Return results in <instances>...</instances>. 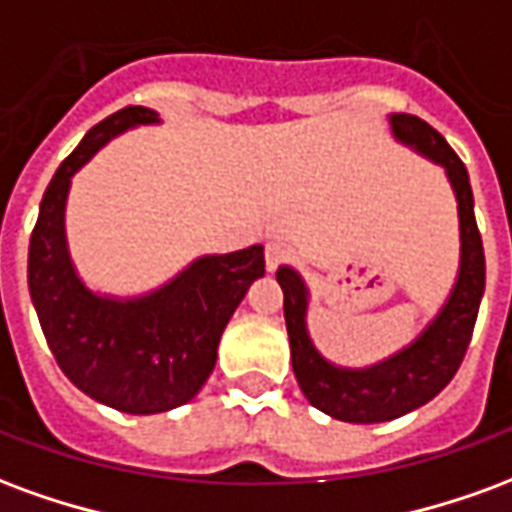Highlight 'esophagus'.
I'll list each match as a JSON object with an SVG mask.
<instances>
[{"label": "esophagus", "instance_id": "1", "mask_svg": "<svg viewBox=\"0 0 512 512\" xmlns=\"http://www.w3.org/2000/svg\"><path fill=\"white\" fill-rule=\"evenodd\" d=\"M290 246L285 241H268L266 244V268L268 271H277L282 263H288L290 260Z\"/></svg>", "mask_w": 512, "mask_h": 512}]
</instances>
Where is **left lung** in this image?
I'll use <instances>...</instances> for the list:
<instances>
[{
	"mask_svg": "<svg viewBox=\"0 0 512 512\" xmlns=\"http://www.w3.org/2000/svg\"><path fill=\"white\" fill-rule=\"evenodd\" d=\"M397 142L441 164L458 200L461 222V266L450 299L417 340L384 362L370 367H337L318 354L307 332V285L290 266H279L277 282L285 293V323L290 359L301 392L323 414L343 422L370 425L403 417L439 395L458 373L485 290L483 238L474 222V197L469 172L447 139L414 115H389Z\"/></svg>",
	"mask_w": 512,
	"mask_h": 512,
	"instance_id": "left-lung-1",
	"label": "left lung"
}]
</instances>
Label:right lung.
<instances>
[{
  "label": "right lung",
  "mask_w": 512,
  "mask_h": 512,
  "mask_svg": "<svg viewBox=\"0 0 512 512\" xmlns=\"http://www.w3.org/2000/svg\"><path fill=\"white\" fill-rule=\"evenodd\" d=\"M153 123V109L126 106L90 128L54 172L29 238V296L57 365L84 395L126 414L189 403L213 373L235 307L266 274L263 246L255 244L197 257L167 285L134 299L101 296L84 285L65 238L71 178L109 139Z\"/></svg>",
  "instance_id": "right-lung-1"
}]
</instances>
